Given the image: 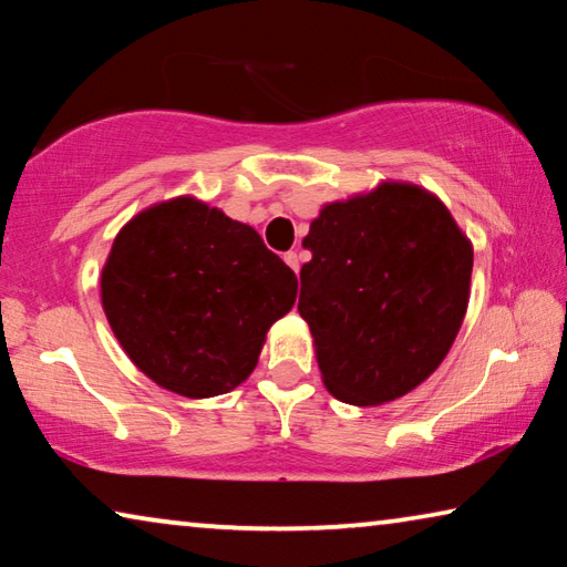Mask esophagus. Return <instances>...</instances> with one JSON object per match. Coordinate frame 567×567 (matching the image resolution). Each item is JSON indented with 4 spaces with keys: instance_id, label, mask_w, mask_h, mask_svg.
I'll return each mask as SVG.
<instances>
[{
    "instance_id": "1",
    "label": "esophagus",
    "mask_w": 567,
    "mask_h": 567,
    "mask_svg": "<svg viewBox=\"0 0 567 567\" xmlns=\"http://www.w3.org/2000/svg\"><path fill=\"white\" fill-rule=\"evenodd\" d=\"M285 262H287V265H290L295 272H297V270H300V255H297V252H285Z\"/></svg>"
}]
</instances>
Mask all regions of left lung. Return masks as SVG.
I'll return each mask as SVG.
<instances>
[{
	"instance_id": "obj_1",
	"label": "left lung",
	"mask_w": 567,
	"mask_h": 567,
	"mask_svg": "<svg viewBox=\"0 0 567 567\" xmlns=\"http://www.w3.org/2000/svg\"><path fill=\"white\" fill-rule=\"evenodd\" d=\"M302 247L300 310L322 382L340 402L382 405L425 382L465 320L473 245L433 192L410 182L330 203Z\"/></svg>"
}]
</instances>
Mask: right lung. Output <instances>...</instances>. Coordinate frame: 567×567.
<instances>
[{
	"instance_id": "right-lung-1",
	"label": "right lung",
	"mask_w": 567,
	"mask_h": 567,
	"mask_svg": "<svg viewBox=\"0 0 567 567\" xmlns=\"http://www.w3.org/2000/svg\"><path fill=\"white\" fill-rule=\"evenodd\" d=\"M127 358L159 388L215 398L249 378L297 277L249 225L182 195L134 215L100 277Z\"/></svg>"
}]
</instances>
